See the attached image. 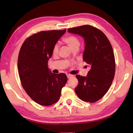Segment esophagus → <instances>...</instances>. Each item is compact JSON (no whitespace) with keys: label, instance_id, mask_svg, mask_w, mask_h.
<instances>
[{"label":"esophagus","instance_id":"esophagus-1","mask_svg":"<svg viewBox=\"0 0 133 133\" xmlns=\"http://www.w3.org/2000/svg\"><path fill=\"white\" fill-rule=\"evenodd\" d=\"M67 78H71V77H73V76L70 75H67Z\"/></svg>","mask_w":133,"mask_h":133}]
</instances>
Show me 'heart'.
Here are the masks:
<instances>
[{
  "label": "heart",
  "mask_w": 133,
  "mask_h": 133,
  "mask_svg": "<svg viewBox=\"0 0 133 133\" xmlns=\"http://www.w3.org/2000/svg\"><path fill=\"white\" fill-rule=\"evenodd\" d=\"M63 41L68 45L72 50H75V49H78L79 48L80 42L79 39L77 37L74 35H70L68 36L65 37L63 39ZM58 49H59V44L56 43L55 46H53V53L54 54H56L58 53Z\"/></svg>",
  "instance_id": "heart-1"
}]
</instances>
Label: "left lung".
<instances>
[{
  "mask_svg": "<svg viewBox=\"0 0 133 133\" xmlns=\"http://www.w3.org/2000/svg\"><path fill=\"white\" fill-rule=\"evenodd\" d=\"M68 32L84 39L83 59L90 67L85 77L76 75L78 84L75 92L82 100L94 103L105 95L114 77L115 58L111 43L102 31L90 25L70 28Z\"/></svg>",
  "mask_w": 133,
  "mask_h": 133,
  "instance_id": "obj_1",
  "label": "left lung"
}]
</instances>
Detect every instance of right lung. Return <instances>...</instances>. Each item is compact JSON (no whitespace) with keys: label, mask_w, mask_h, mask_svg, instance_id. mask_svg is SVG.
<instances>
[{"label":"right lung","mask_w":133,"mask_h":133,"mask_svg":"<svg viewBox=\"0 0 133 133\" xmlns=\"http://www.w3.org/2000/svg\"><path fill=\"white\" fill-rule=\"evenodd\" d=\"M66 30L43 31L25 40L20 50L17 69L22 86L37 104L50 105L59 100L67 78L64 73H52L48 60L53 46Z\"/></svg>","instance_id":"add662e5"}]
</instances>
